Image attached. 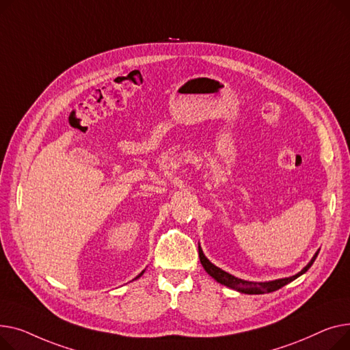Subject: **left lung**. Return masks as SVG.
Segmentation results:
<instances>
[{
	"mask_svg": "<svg viewBox=\"0 0 350 350\" xmlns=\"http://www.w3.org/2000/svg\"><path fill=\"white\" fill-rule=\"evenodd\" d=\"M318 253L319 252H317L315 256L311 258V261L308 262L298 274H295L293 277L280 278V280H274V281H265V282H254V281H245V280L237 278L229 273L223 271L221 269H219V267H216L206 258V256L203 254L200 245H199V258H200V264L203 265L204 271H206L212 278H215L221 285H226V286H229V288H233V290H236L239 293H244V294H267V293H273V291L280 290L281 286L294 281L295 278H298L299 275H302L304 273L310 270V267L314 264Z\"/></svg>",
	"mask_w": 350,
	"mask_h": 350,
	"instance_id": "left-lung-1",
	"label": "left lung"
}]
</instances>
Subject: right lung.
Segmentation results:
<instances>
[{
  "label": "right lung",
  "instance_id": "obj_1",
  "mask_svg": "<svg viewBox=\"0 0 350 350\" xmlns=\"http://www.w3.org/2000/svg\"><path fill=\"white\" fill-rule=\"evenodd\" d=\"M144 271H146V270H144ZM144 271H142V273H139V274H138V275H137V277H135V278H134V280H137V278H139V277H141V275H142V274H144Z\"/></svg>",
  "mask_w": 350,
  "mask_h": 350
}]
</instances>
